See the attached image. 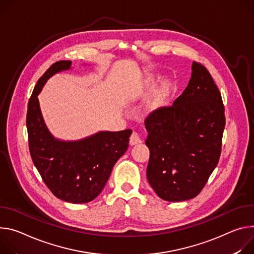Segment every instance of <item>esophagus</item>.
<instances>
[{"label": "esophagus", "instance_id": "1", "mask_svg": "<svg viewBox=\"0 0 254 254\" xmlns=\"http://www.w3.org/2000/svg\"><path fill=\"white\" fill-rule=\"evenodd\" d=\"M129 142H130L131 145H135V144H137V143L141 142V139H140V136H139V134H138L137 132H135V131L132 132V134H131V136H130Z\"/></svg>", "mask_w": 254, "mask_h": 254}]
</instances>
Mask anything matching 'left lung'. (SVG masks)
<instances>
[{
  "instance_id": "1",
  "label": "left lung",
  "mask_w": 254,
  "mask_h": 254,
  "mask_svg": "<svg viewBox=\"0 0 254 254\" xmlns=\"http://www.w3.org/2000/svg\"><path fill=\"white\" fill-rule=\"evenodd\" d=\"M221 94L207 68L191 64L183 94L145 119L150 151L147 180L159 198L181 202L203 190L221 154L225 114Z\"/></svg>"
}]
</instances>
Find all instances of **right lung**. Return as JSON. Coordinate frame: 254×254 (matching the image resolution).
<instances>
[{"instance_id":"add662e5","label":"right lung","mask_w":254,"mask_h":254,"mask_svg":"<svg viewBox=\"0 0 254 254\" xmlns=\"http://www.w3.org/2000/svg\"><path fill=\"white\" fill-rule=\"evenodd\" d=\"M70 68L71 62H58L38 79L28 103L26 125L33 163L47 188L63 201L84 204L103 190L113 166L128 148L132 130L100 131L74 141L55 138L45 125L37 97L52 75Z\"/></svg>"}]
</instances>
